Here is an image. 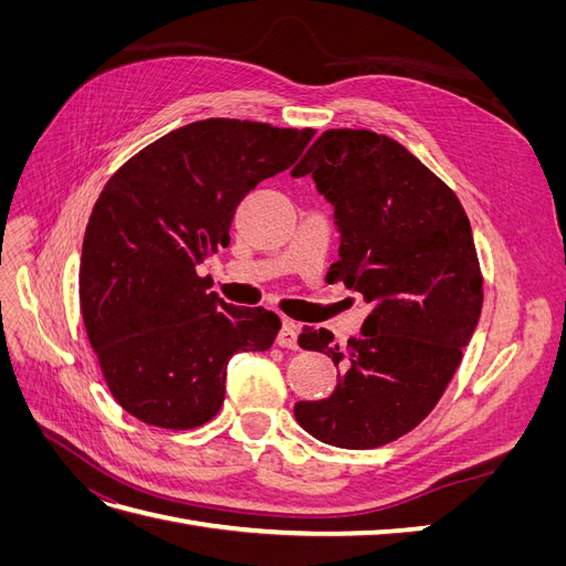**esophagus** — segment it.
<instances>
[{"mask_svg": "<svg viewBox=\"0 0 566 566\" xmlns=\"http://www.w3.org/2000/svg\"><path fill=\"white\" fill-rule=\"evenodd\" d=\"M297 335H300V333H297V325H295L293 321H285L281 333H279V337H276V342H279V345H281L283 349H300Z\"/></svg>", "mask_w": 566, "mask_h": 566, "instance_id": "1", "label": "esophagus"}]
</instances>
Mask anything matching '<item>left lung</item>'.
Returning a JSON list of instances; mask_svg holds the SVG:
<instances>
[{
	"mask_svg": "<svg viewBox=\"0 0 566 566\" xmlns=\"http://www.w3.org/2000/svg\"><path fill=\"white\" fill-rule=\"evenodd\" d=\"M312 175L342 233L331 281L373 306L345 349L325 328L300 347L342 366L328 399L297 401L306 432L339 449H378L418 427L447 391L484 302V276L458 196L385 134L328 129L293 177Z\"/></svg>",
	"mask_w": 566,
	"mask_h": 566,
	"instance_id": "obj_1",
	"label": "left lung"
}]
</instances>
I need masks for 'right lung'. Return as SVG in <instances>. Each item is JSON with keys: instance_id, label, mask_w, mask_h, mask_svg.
Returning a JSON list of instances; mask_svg holds the SVG:
<instances>
[{"instance_id": "obj_1", "label": "right lung", "mask_w": 566, "mask_h": 566, "mask_svg": "<svg viewBox=\"0 0 566 566\" xmlns=\"http://www.w3.org/2000/svg\"><path fill=\"white\" fill-rule=\"evenodd\" d=\"M314 132L198 119L106 181L84 231L80 310L104 380L129 416L193 430L224 403L229 358L273 345L281 318L227 304L198 266L229 245L238 202L293 165Z\"/></svg>"}]
</instances>
